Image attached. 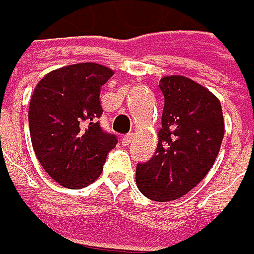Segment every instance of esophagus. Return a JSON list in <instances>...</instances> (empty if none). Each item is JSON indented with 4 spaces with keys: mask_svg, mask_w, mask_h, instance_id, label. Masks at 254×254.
I'll list each match as a JSON object with an SVG mask.
<instances>
[{
    "mask_svg": "<svg viewBox=\"0 0 254 254\" xmlns=\"http://www.w3.org/2000/svg\"><path fill=\"white\" fill-rule=\"evenodd\" d=\"M131 140H132V134H131V132L126 134V135H124V137H123V138H122V141H123V144H124V145H128V144L131 142Z\"/></svg>",
    "mask_w": 254,
    "mask_h": 254,
    "instance_id": "esophagus-1",
    "label": "esophagus"
}]
</instances>
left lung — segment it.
Segmentation results:
<instances>
[{"instance_id":"left-lung-1","label":"left lung","mask_w":254,"mask_h":254,"mask_svg":"<svg viewBox=\"0 0 254 254\" xmlns=\"http://www.w3.org/2000/svg\"><path fill=\"white\" fill-rule=\"evenodd\" d=\"M164 110L158 145L147 162L137 164L135 182L144 196L157 202L181 198L209 172L225 134L220 102L184 76L160 80Z\"/></svg>"}]
</instances>
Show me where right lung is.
Returning a JSON list of instances; mask_svg holds the SVG:
<instances>
[{"label": "right lung", "instance_id": "1", "mask_svg": "<svg viewBox=\"0 0 254 254\" xmlns=\"http://www.w3.org/2000/svg\"><path fill=\"white\" fill-rule=\"evenodd\" d=\"M113 70L97 64L64 66L36 84L29 103L32 147L48 175L70 190L99 178L117 135L100 127L102 86Z\"/></svg>", "mask_w": 254, "mask_h": 254}]
</instances>
